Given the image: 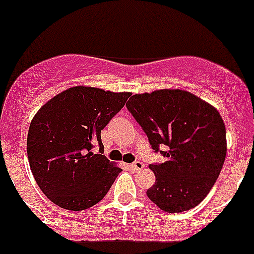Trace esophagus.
Listing matches in <instances>:
<instances>
[{
    "label": "esophagus",
    "mask_w": 254,
    "mask_h": 254,
    "mask_svg": "<svg viewBox=\"0 0 254 254\" xmlns=\"http://www.w3.org/2000/svg\"><path fill=\"white\" fill-rule=\"evenodd\" d=\"M129 167H131V169L133 170V172H138V170H141L143 168V164L141 163V161H134V163H132Z\"/></svg>",
    "instance_id": "obj_1"
}]
</instances>
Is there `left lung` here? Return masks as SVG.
Listing matches in <instances>:
<instances>
[{
  "label": "left lung",
  "instance_id": "left-lung-1",
  "mask_svg": "<svg viewBox=\"0 0 254 254\" xmlns=\"http://www.w3.org/2000/svg\"><path fill=\"white\" fill-rule=\"evenodd\" d=\"M126 107L155 152L165 158L164 163L149 165L155 185L147 190V197L172 214L198 205L214 187L225 161L226 131L219 112L179 89L136 94Z\"/></svg>",
  "mask_w": 254,
  "mask_h": 254
}]
</instances>
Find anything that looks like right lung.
<instances>
[{
  "label": "right lung",
  "mask_w": 254,
  "mask_h": 254,
  "mask_svg": "<svg viewBox=\"0 0 254 254\" xmlns=\"http://www.w3.org/2000/svg\"><path fill=\"white\" fill-rule=\"evenodd\" d=\"M129 95L75 86L38 111L29 127L26 151L35 182L52 202L81 211L108 193L122 169L102 155L100 132ZM95 143L99 154L92 152Z\"/></svg>",
  "instance_id": "obj_1"
}]
</instances>
